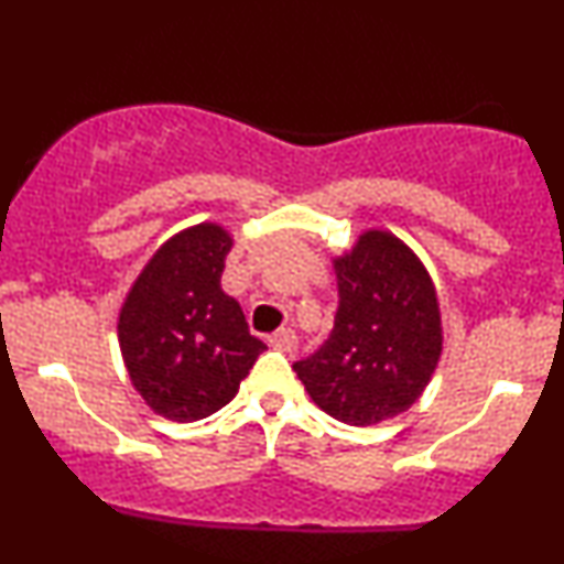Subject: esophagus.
Returning <instances> with one entry per match:
<instances>
[{"label":"esophagus","mask_w":564,"mask_h":564,"mask_svg":"<svg viewBox=\"0 0 564 564\" xmlns=\"http://www.w3.org/2000/svg\"><path fill=\"white\" fill-rule=\"evenodd\" d=\"M268 345L281 349V352H294L296 349V334L291 328H278L275 334L268 336Z\"/></svg>","instance_id":"34e87169"}]
</instances>
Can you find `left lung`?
Wrapping results in <instances>:
<instances>
[{
    "mask_svg": "<svg viewBox=\"0 0 564 564\" xmlns=\"http://www.w3.org/2000/svg\"><path fill=\"white\" fill-rule=\"evenodd\" d=\"M339 307L318 352L294 364L313 403L352 426L398 416L422 398L443 352L430 273L398 236L366 230L334 260Z\"/></svg>",
    "mask_w": 564,
    "mask_h": 564,
    "instance_id": "8db88e82",
    "label": "left lung"
}]
</instances>
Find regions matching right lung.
Instances as JSON below:
<instances>
[{"label": "right lung", "mask_w": 564, "mask_h": 564, "mask_svg": "<svg viewBox=\"0 0 564 564\" xmlns=\"http://www.w3.org/2000/svg\"><path fill=\"white\" fill-rule=\"evenodd\" d=\"M232 236L200 223L161 243L119 313L121 358L153 413L198 422L236 398L264 352L243 310L219 286Z\"/></svg>", "instance_id": "1"}]
</instances>
